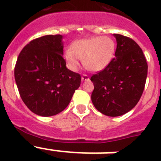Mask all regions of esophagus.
Masks as SVG:
<instances>
[{
  "instance_id": "obj_1",
  "label": "esophagus",
  "mask_w": 161,
  "mask_h": 161,
  "mask_svg": "<svg viewBox=\"0 0 161 161\" xmlns=\"http://www.w3.org/2000/svg\"><path fill=\"white\" fill-rule=\"evenodd\" d=\"M81 79H82V81H83V82H85V81L89 80V78H88V75H86V74H83V75L82 76Z\"/></svg>"
}]
</instances>
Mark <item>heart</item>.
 Wrapping results in <instances>:
<instances>
[{
    "label": "heart",
    "instance_id": "heart-1",
    "mask_svg": "<svg viewBox=\"0 0 161 161\" xmlns=\"http://www.w3.org/2000/svg\"><path fill=\"white\" fill-rule=\"evenodd\" d=\"M114 41L108 36H91L75 41L64 53V59L71 70L77 71L79 59L91 72H101L109 65L114 57Z\"/></svg>",
    "mask_w": 161,
    "mask_h": 161
}]
</instances>
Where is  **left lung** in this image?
I'll use <instances>...</instances> for the list:
<instances>
[{
    "mask_svg": "<svg viewBox=\"0 0 161 161\" xmlns=\"http://www.w3.org/2000/svg\"><path fill=\"white\" fill-rule=\"evenodd\" d=\"M114 58L104 70L91 77V99L100 113L117 117L128 113L140 100L147 78L148 65L142 49L133 39L114 34Z\"/></svg>",
    "mask_w": 161,
    "mask_h": 161,
    "instance_id": "8db88e82",
    "label": "left lung"
}]
</instances>
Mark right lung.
Listing matches in <instances>:
<instances>
[{"mask_svg": "<svg viewBox=\"0 0 161 161\" xmlns=\"http://www.w3.org/2000/svg\"><path fill=\"white\" fill-rule=\"evenodd\" d=\"M62 35L30 42L20 53L15 80L21 99L31 112L49 117L62 112L79 88L81 76L66 68Z\"/></svg>", "mask_w": 161, "mask_h": 161, "instance_id": "add662e5", "label": "right lung"}]
</instances>
